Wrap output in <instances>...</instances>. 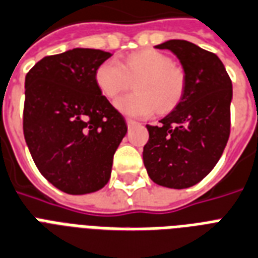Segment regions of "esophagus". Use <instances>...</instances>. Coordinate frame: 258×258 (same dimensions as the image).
Listing matches in <instances>:
<instances>
[{
	"mask_svg": "<svg viewBox=\"0 0 258 258\" xmlns=\"http://www.w3.org/2000/svg\"><path fill=\"white\" fill-rule=\"evenodd\" d=\"M126 125H127V127H129V129H132V127L135 126V125H137V122H136L135 119L127 118V119H126Z\"/></svg>",
	"mask_w": 258,
	"mask_h": 258,
	"instance_id": "esophagus-1",
	"label": "esophagus"
}]
</instances>
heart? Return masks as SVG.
Wrapping results in <instances>:
<instances>
[{"instance_id":"b5f03b06","label":"heart","mask_w":258,"mask_h":258,"mask_svg":"<svg viewBox=\"0 0 258 258\" xmlns=\"http://www.w3.org/2000/svg\"><path fill=\"white\" fill-rule=\"evenodd\" d=\"M136 93L115 101V107L129 117H149L156 109L169 111L183 97L184 74L175 67L172 59L156 49H145L125 59L103 61L95 71L98 89L109 99H114L135 82Z\"/></svg>"}]
</instances>
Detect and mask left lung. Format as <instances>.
Returning a JSON list of instances; mask_svg holds the SVG:
<instances>
[{
	"label": "left lung",
	"instance_id": "left-lung-1",
	"mask_svg": "<svg viewBox=\"0 0 258 258\" xmlns=\"http://www.w3.org/2000/svg\"><path fill=\"white\" fill-rule=\"evenodd\" d=\"M175 53L184 71L183 97L159 125H147L143 152L152 180L168 188H187L214 168L230 135L233 86L215 53L185 40L156 45Z\"/></svg>",
	"mask_w": 258,
	"mask_h": 258
}]
</instances>
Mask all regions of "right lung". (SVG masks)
<instances>
[{"label": "right lung", "mask_w": 258, "mask_h": 258, "mask_svg": "<svg viewBox=\"0 0 258 258\" xmlns=\"http://www.w3.org/2000/svg\"><path fill=\"white\" fill-rule=\"evenodd\" d=\"M110 56L74 48L43 57L25 77L24 137L41 175L63 192L105 187L126 135L125 118L95 83V71Z\"/></svg>", "instance_id": "add662e5"}]
</instances>
